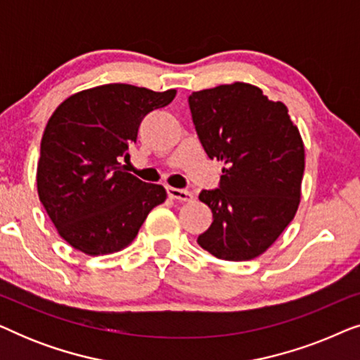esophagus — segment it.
I'll list each match as a JSON object with an SVG mask.
<instances>
[{"instance_id": "34e87169", "label": "esophagus", "mask_w": 360, "mask_h": 360, "mask_svg": "<svg viewBox=\"0 0 360 360\" xmlns=\"http://www.w3.org/2000/svg\"><path fill=\"white\" fill-rule=\"evenodd\" d=\"M167 193L172 200H179V201H191L193 200V193L188 190H184V188H167Z\"/></svg>"}]
</instances>
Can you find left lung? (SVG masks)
I'll return each instance as SVG.
<instances>
[{"mask_svg":"<svg viewBox=\"0 0 360 360\" xmlns=\"http://www.w3.org/2000/svg\"><path fill=\"white\" fill-rule=\"evenodd\" d=\"M188 105L205 152L224 164L218 188L200 193L213 223L196 243L223 260L257 257L297 213L302 136L283 103L248 83L193 91Z\"/></svg>","mask_w":360,"mask_h":360,"instance_id":"8db88e82","label":"left lung"}]
</instances>
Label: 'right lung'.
Returning a JSON list of instances; mask_svg holds the SVG:
<instances>
[{"label": "right lung", "instance_id": "right-lung-1", "mask_svg": "<svg viewBox=\"0 0 360 360\" xmlns=\"http://www.w3.org/2000/svg\"><path fill=\"white\" fill-rule=\"evenodd\" d=\"M162 93L111 83L77 93L57 108L41 142L37 191L58 234L90 255L121 250L147 214L164 203L162 185L124 172L137 131L149 112L172 103Z\"/></svg>", "mask_w": 360, "mask_h": 360}]
</instances>
